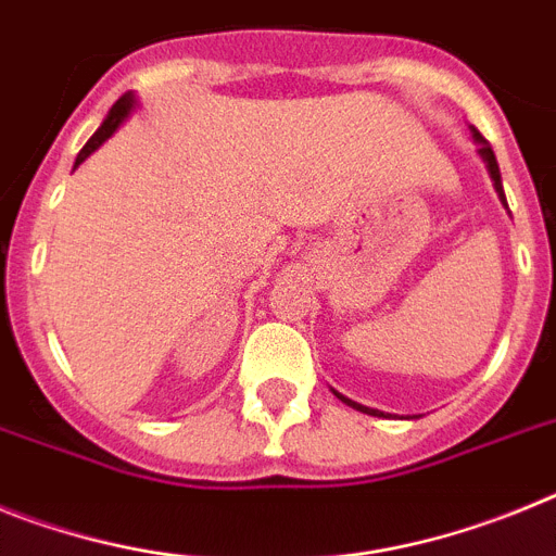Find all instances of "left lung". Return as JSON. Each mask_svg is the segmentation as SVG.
<instances>
[{
    "label": "left lung",
    "mask_w": 556,
    "mask_h": 556,
    "mask_svg": "<svg viewBox=\"0 0 556 556\" xmlns=\"http://www.w3.org/2000/svg\"><path fill=\"white\" fill-rule=\"evenodd\" d=\"M470 132H473L476 144H479V155H481V161H484V166H488V175H490V180H493L495 194H498L501 205L507 208V198H504V186H501V172H498V161H495L493 147L488 144V139H484V136H481V132L476 130V127H470ZM333 395H337L339 401H342V404H348V406H351V409H356V412H365V415H372V417H390V415H384V412H378V409H370V406L356 404V401H351V397H345V395H342V392H337V390H333Z\"/></svg>",
    "instance_id": "left-lung-1"
}]
</instances>
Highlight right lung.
I'll use <instances>...</instances> for the list:
<instances>
[{"label":"right lung","instance_id":"obj_1","mask_svg":"<svg viewBox=\"0 0 556 556\" xmlns=\"http://www.w3.org/2000/svg\"><path fill=\"white\" fill-rule=\"evenodd\" d=\"M132 108H136V94H130V91H127V94L119 97V100H116V105H113L111 111H108V116H105V119H102V125L97 127L94 136H91V139L86 141V147H83V150L77 152L75 169L83 164V161L88 159V155H91V152L100 150V147L105 144L108 139H111L113 132L119 130L122 122H125L127 116H130V113H132Z\"/></svg>","mask_w":556,"mask_h":556}]
</instances>
